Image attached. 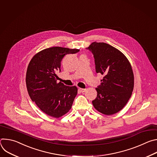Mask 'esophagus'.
Here are the masks:
<instances>
[{
    "label": "esophagus",
    "instance_id": "obj_1",
    "mask_svg": "<svg viewBox=\"0 0 157 157\" xmlns=\"http://www.w3.org/2000/svg\"><path fill=\"white\" fill-rule=\"evenodd\" d=\"M79 91L81 93H84L86 91V89H82V88H79Z\"/></svg>",
    "mask_w": 157,
    "mask_h": 157
}]
</instances>
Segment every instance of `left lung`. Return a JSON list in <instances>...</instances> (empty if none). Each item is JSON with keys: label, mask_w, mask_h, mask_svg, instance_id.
<instances>
[{"label": "left lung", "mask_w": 157, "mask_h": 157, "mask_svg": "<svg viewBox=\"0 0 157 157\" xmlns=\"http://www.w3.org/2000/svg\"><path fill=\"white\" fill-rule=\"evenodd\" d=\"M87 49L94 55L96 73L104 75L96 88L98 94L93 104L99 113L113 115L124 108L132 96L134 76L131 64L121 51L107 43L94 41Z\"/></svg>", "instance_id": "left-lung-1"}]
</instances>
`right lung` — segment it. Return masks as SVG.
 Returning <instances> with one entry per match:
<instances>
[{"mask_svg": "<svg viewBox=\"0 0 157 157\" xmlns=\"http://www.w3.org/2000/svg\"><path fill=\"white\" fill-rule=\"evenodd\" d=\"M78 49L59 47L44 49L30 60L26 73L29 94L44 114L59 118L68 113L78 93L76 86L57 82V72L61 62L67 54H74Z\"/></svg>", "mask_w": 157, "mask_h": 157, "instance_id": "right-lung-1", "label": "right lung"}]
</instances>
